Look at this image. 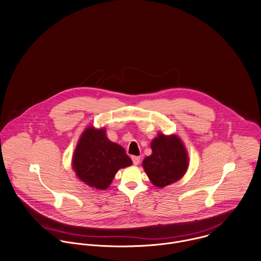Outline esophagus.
Instances as JSON below:
<instances>
[{
    "label": "esophagus",
    "instance_id": "34e87169",
    "mask_svg": "<svg viewBox=\"0 0 261 261\" xmlns=\"http://www.w3.org/2000/svg\"><path fill=\"white\" fill-rule=\"evenodd\" d=\"M132 160L134 162V165H139L140 162H141V158L139 156H134L132 157Z\"/></svg>",
    "mask_w": 261,
    "mask_h": 261
}]
</instances>
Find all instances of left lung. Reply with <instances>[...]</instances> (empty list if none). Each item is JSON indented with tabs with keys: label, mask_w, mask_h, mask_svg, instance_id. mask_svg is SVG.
Returning <instances> with one entry per match:
<instances>
[{
	"label": "left lung",
	"mask_w": 261,
	"mask_h": 261,
	"mask_svg": "<svg viewBox=\"0 0 261 261\" xmlns=\"http://www.w3.org/2000/svg\"><path fill=\"white\" fill-rule=\"evenodd\" d=\"M152 154L143 160V168L150 181L163 188L180 180L188 169L189 158L182 140L177 135L159 133L151 142Z\"/></svg>",
	"instance_id": "left-lung-1"
}]
</instances>
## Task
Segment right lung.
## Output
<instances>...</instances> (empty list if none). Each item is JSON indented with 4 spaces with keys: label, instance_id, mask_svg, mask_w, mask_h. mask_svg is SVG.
Returning a JSON list of instances; mask_svg holds the SVG:
<instances>
[{
    "label": "right lung",
    "instance_id": "right-lung-1",
    "mask_svg": "<svg viewBox=\"0 0 261 261\" xmlns=\"http://www.w3.org/2000/svg\"><path fill=\"white\" fill-rule=\"evenodd\" d=\"M132 164L125 150L107 138L106 128L94 125L84 129L72 158L77 177L98 190L108 188L117 171Z\"/></svg>",
    "mask_w": 261,
    "mask_h": 261
}]
</instances>
